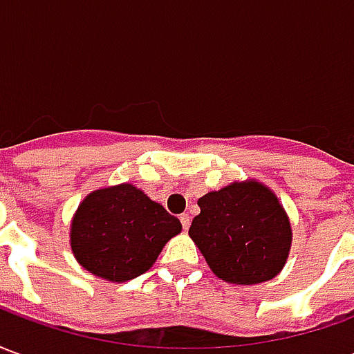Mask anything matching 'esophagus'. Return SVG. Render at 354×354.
Wrapping results in <instances>:
<instances>
[{"label":"esophagus","mask_w":354,"mask_h":354,"mask_svg":"<svg viewBox=\"0 0 354 354\" xmlns=\"http://www.w3.org/2000/svg\"><path fill=\"white\" fill-rule=\"evenodd\" d=\"M180 222H182V227L187 231L189 230V223H192V218H189V214H180Z\"/></svg>","instance_id":"esophagus-1"}]
</instances>
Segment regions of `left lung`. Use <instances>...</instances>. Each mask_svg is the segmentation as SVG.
Wrapping results in <instances>:
<instances>
[{"instance_id": "8db88e82", "label": "left lung", "mask_w": 354, "mask_h": 354, "mask_svg": "<svg viewBox=\"0 0 354 354\" xmlns=\"http://www.w3.org/2000/svg\"><path fill=\"white\" fill-rule=\"evenodd\" d=\"M189 237L222 281L258 284L286 263L292 230L279 201L258 182L231 184L199 199Z\"/></svg>"}]
</instances>
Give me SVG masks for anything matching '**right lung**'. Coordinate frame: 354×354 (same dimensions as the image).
Instances as JSON below:
<instances>
[{
  "instance_id": "1",
  "label": "right lung",
  "mask_w": 354,
  "mask_h": 354,
  "mask_svg": "<svg viewBox=\"0 0 354 354\" xmlns=\"http://www.w3.org/2000/svg\"><path fill=\"white\" fill-rule=\"evenodd\" d=\"M180 231L176 216L123 184L98 189L81 203L72 223V250L93 274L124 282L146 273Z\"/></svg>"
}]
</instances>
